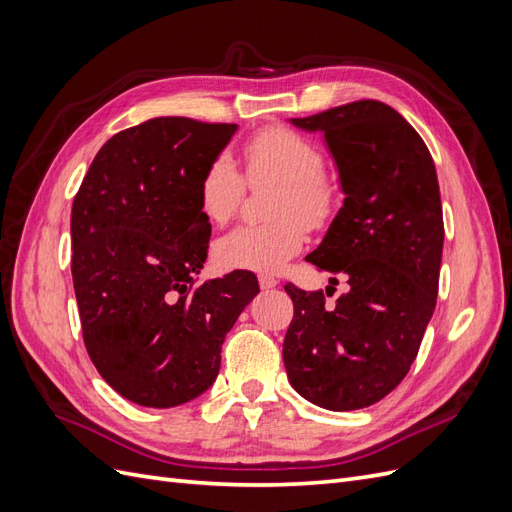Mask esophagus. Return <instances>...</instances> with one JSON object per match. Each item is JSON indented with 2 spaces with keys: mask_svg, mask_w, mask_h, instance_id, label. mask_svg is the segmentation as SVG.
<instances>
[{
  "mask_svg": "<svg viewBox=\"0 0 512 512\" xmlns=\"http://www.w3.org/2000/svg\"><path fill=\"white\" fill-rule=\"evenodd\" d=\"M258 284L262 290H269V288H275L280 282H277L273 275H258Z\"/></svg>",
  "mask_w": 512,
  "mask_h": 512,
  "instance_id": "obj_1",
  "label": "esophagus"
}]
</instances>
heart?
<instances>
[{
    "label": "heart",
    "mask_w": 512,
    "mask_h": 512,
    "mask_svg": "<svg viewBox=\"0 0 512 512\" xmlns=\"http://www.w3.org/2000/svg\"><path fill=\"white\" fill-rule=\"evenodd\" d=\"M245 181H280L271 222L245 224L213 245L215 265L228 271L277 273L297 256L307 228L324 226L337 209V183L324 173L322 149L284 126L256 132L243 147ZM245 181L228 156L213 158L198 181V207L213 224H226L243 203Z\"/></svg>",
    "instance_id": "obj_1"
}]
</instances>
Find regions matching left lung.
<instances>
[{
  "mask_svg": "<svg viewBox=\"0 0 512 512\" xmlns=\"http://www.w3.org/2000/svg\"><path fill=\"white\" fill-rule=\"evenodd\" d=\"M292 123L324 132L337 164L344 207L307 260L344 277L348 290L331 305L322 290L284 286L294 303L286 374L320 408L359 410L406 378L436 309L444 243L436 166L418 132L378 100Z\"/></svg>",
  "mask_w": 512,
  "mask_h": 512,
  "instance_id": "1",
  "label": "left lung"
}]
</instances>
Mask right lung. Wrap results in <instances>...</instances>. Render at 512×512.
I'll use <instances>...</instances> for the list:
<instances>
[{"label": "right lung", "instance_id": "1", "mask_svg": "<svg viewBox=\"0 0 512 512\" xmlns=\"http://www.w3.org/2000/svg\"><path fill=\"white\" fill-rule=\"evenodd\" d=\"M237 123L156 117L102 145L74 196L72 282L91 363L138 406L205 393L226 333L260 292L232 271L196 284L211 237L198 181Z\"/></svg>", "mask_w": 512, "mask_h": 512}]
</instances>
